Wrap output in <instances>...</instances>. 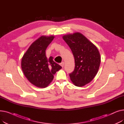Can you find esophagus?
Instances as JSON below:
<instances>
[{
  "mask_svg": "<svg viewBox=\"0 0 124 124\" xmlns=\"http://www.w3.org/2000/svg\"><path fill=\"white\" fill-rule=\"evenodd\" d=\"M60 65H61V66L62 67H64V62H61L60 64Z\"/></svg>",
  "mask_w": 124,
  "mask_h": 124,
  "instance_id": "1",
  "label": "esophagus"
}]
</instances>
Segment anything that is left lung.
<instances>
[{
    "label": "left lung",
    "mask_w": 124,
    "mask_h": 124,
    "mask_svg": "<svg viewBox=\"0 0 124 124\" xmlns=\"http://www.w3.org/2000/svg\"><path fill=\"white\" fill-rule=\"evenodd\" d=\"M63 40L69 46L75 59V68L69 74L75 86L81 87L92 81L100 67L101 56L95 46L79 32L65 35Z\"/></svg>",
    "instance_id": "8db88e82"
}]
</instances>
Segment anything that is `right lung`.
<instances>
[{
    "instance_id": "obj_1",
    "label": "right lung",
    "mask_w": 124,
    "mask_h": 124,
    "mask_svg": "<svg viewBox=\"0 0 124 124\" xmlns=\"http://www.w3.org/2000/svg\"><path fill=\"white\" fill-rule=\"evenodd\" d=\"M54 38L53 36H41L32 43L22 58L21 66L25 76L38 87H47L57 71L62 68L53 57L48 59L46 56V50Z\"/></svg>"
}]
</instances>
